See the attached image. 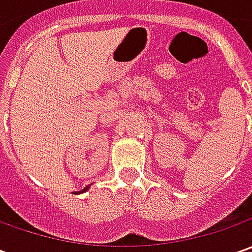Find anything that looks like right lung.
I'll use <instances>...</instances> for the list:
<instances>
[{"label":"right lung","mask_w":252,"mask_h":252,"mask_svg":"<svg viewBox=\"0 0 252 252\" xmlns=\"http://www.w3.org/2000/svg\"><path fill=\"white\" fill-rule=\"evenodd\" d=\"M90 188V187H85V188L83 189V190H80V193H83V192H85V190H87V189Z\"/></svg>","instance_id":"right-lung-1"}]
</instances>
